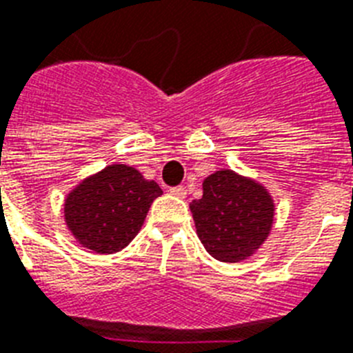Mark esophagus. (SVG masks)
<instances>
[{
  "label": "esophagus",
  "mask_w": 353,
  "mask_h": 353,
  "mask_svg": "<svg viewBox=\"0 0 353 353\" xmlns=\"http://www.w3.org/2000/svg\"><path fill=\"white\" fill-rule=\"evenodd\" d=\"M170 194L176 195V197H179V199H185L186 188L185 186H174V188H170Z\"/></svg>",
  "instance_id": "34e87169"
}]
</instances>
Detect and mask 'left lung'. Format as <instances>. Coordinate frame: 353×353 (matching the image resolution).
Listing matches in <instances>:
<instances>
[{"mask_svg":"<svg viewBox=\"0 0 353 353\" xmlns=\"http://www.w3.org/2000/svg\"><path fill=\"white\" fill-rule=\"evenodd\" d=\"M195 232L215 260L236 263L265 244L274 224V199L259 179L221 168L204 177L203 197L190 203Z\"/></svg>","mask_w":353,"mask_h":353,"instance_id":"obj_1","label":"left lung"}]
</instances>
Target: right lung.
<instances>
[{
    "instance_id": "1",
    "label": "right lung",
    "mask_w": 353,
    "mask_h": 353,
    "mask_svg": "<svg viewBox=\"0 0 353 353\" xmlns=\"http://www.w3.org/2000/svg\"><path fill=\"white\" fill-rule=\"evenodd\" d=\"M163 190L140 170L112 163L84 177L64 197V222L75 241L99 254L121 251L140 233Z\"/></svg>"
}]
</instances>
